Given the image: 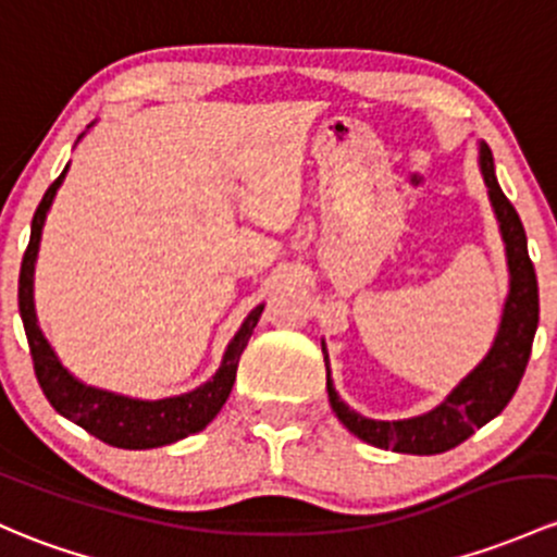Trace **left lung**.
Returning <instances> with one entry per match:
<instances>
[{
    "mask_svg": "<svg viewBox=\"0 0 557 557\" xmlns=\"http://www.w3.org/2000/svg\"><path fill=\"white\" fill-rule=\"evenodd\" d=\"M480 171H483L488 197L494 202L496 219H499L502 237L507 245V263H510V296H507L499 333H496L491 352L475 371L456 386L435 411L417 419L376 421L360 417L336 395L331 373H327V400H331L338 421L360 441L376 448L419 456L456 448L472 432L505 411L523 379L525 366H529L531 344H534L536 325H540V285H536L534 261L529 259V243H525V230L520 224L518 210L512 208L496 181L494 157L485 144H480Z\"/></svg>",
    "mask_w": 557,
    "mask_h": 557,
    "instance_id": "1",
    "label": "left lung"
}]
</instances>
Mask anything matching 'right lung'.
Wrapping results in <instances>:
<instances>
[{"label": "right lung", "mask_w": 557, "mask_h": 557, "mask_svg": "<svg viewBox=\"0 0 557 557\" xmlns=\"http://www.w3.org/2000/svg\"><path fill=\"white\" fill-rule=\"evenodd\" d=\"M63 175H66V171L52 181L50 189L45 191L42 202H39L37 213H34L32 239H28V248L26 253H23L21 280H17V309H21L23 327H26L34 373H37V382L42 386L45 397L61 417L72 419L74 424H79L82 430L96 435L98 441L116 448H157L181 441V437L186 435H195V432L205 430V426L213 421L215 413H219L221 406L226 403V397H230L234 376H237L239 355H243L250 333H253L256 323H259L263 307H256L253 312L248 314V320L239 327L237 336L232 338L219 373H215L208 384L197 386L195 392H186V395L181 397H165V400H133V397L111 395V392L92 389V386L79 384L77 379L58 362L52 349L47 347L42 331H39L37 325V314H34L32 296L34 261H37L45 215L52 197H55L58 186H61Z\"/></svg>", "instance_id": "1"}]
</instances>
